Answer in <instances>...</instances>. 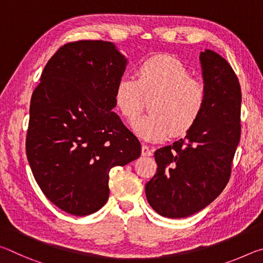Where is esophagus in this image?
<instances>
[{
	"label": "esophagus",
	"mask_w": 263,
	"mask_h": 263,
	"mask_svg": "<svg viewBox=\"0 0 263 263\" xmlns=\"http://www.w3.org/2000/svg\"><path fill=\"white\" fill-rule=\"evenodd\" d=\"M152 154H153L152 149H151L148 146L142 145V147H141V155H142V157H151Z\"/></svg>",
	"instance_id": "esophagus-1"
}]
</instances>
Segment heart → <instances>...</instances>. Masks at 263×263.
<instances>
[{
	"instance_id": "heart-1",
	"label": "heart",
	"mask_w": 263,
	"mask_h": 263,
	"mask_svg": "<svg viewBox=\"0 0 263 263\" xmlns=\"http://www.w3.org/2000/svg\"><path fill=\"white\" fill-rule=\"evenodd\" d=\"M146 101L149 112L133 123V130L141 139L159 142L193 130L205 109L206 90L179 59L155 55L140 62L137 79L123 75L115 87V106L128 122L138 117Z\"/></svg>"
}]
</instances>
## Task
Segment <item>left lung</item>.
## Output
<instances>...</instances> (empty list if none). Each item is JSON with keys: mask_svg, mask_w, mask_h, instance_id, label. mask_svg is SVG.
<instances>
[{"mask_svg": "<svg viewBox=\"0 0 263 263\" xmlns=\"http://www.w3.org/2000/svg\"><path fill=\"white\" fill-rule=\"evenodd\" d=\"M206 104L183 139L155 151L157 174L145 186L149 205L167 218L201 211L228 184L240 141L241 89L234 70L211 50L199 54Z\"/></svg>", "mask_w": 263, "mask_h": 263, "instance_id": "obj_1", "label": "left lung"}]
</instances>
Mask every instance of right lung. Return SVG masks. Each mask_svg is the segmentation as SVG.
I'll return each instance as SVG.
<instances>
[{"instance_id":"obj_1","label":"right lung","mask_w":263,"mask_h":263,"mask_svg":"<svg viewBox=\"0 0 263 263\" xmlns=\"http://www.w3.org/2000/svg\"><path fill=\"white\" fill-rule=\"evenodd\" d=\"M127 60L115 44L61 46L32 92L26 157L39 188L65 212L87 216L109 198V172L140 157L141 145L112 109Z\"/></svg>"}]
</instances>
